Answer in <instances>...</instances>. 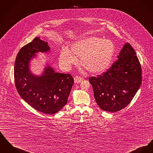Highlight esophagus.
<instances>
[{
    "mask_svg": "<svg viewBox=\"0 0 153 153\" xmlns=\"http://www.w3.org/2000/svg\"><path fill=\"white\" fill-rule=\"evenodd\" d=\"M83 80V78H82V77H80V76H76L75 77H74V82L76 83H80V82H81Z\"/></svg>",
    "mask_w": 153,
    "mask_h": 153,
    "instance_id": "esophagus-1",
    "label": "esophagus"
}]
</instances>
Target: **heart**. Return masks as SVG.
<instances>
[{"instance_id":"heart-1","label":"heart","mask_w":153,"mask_h":153,"mask_svg":"<svg viewBox=\"0 0 153 153\" xmlns=\"http://www.w3.org/2000/svg\"><path fill=\"white\" fill-rule=\"evenodd\" d=\"M115 53L112 42L97 36H89L72 44L71 51L62 48L60 54V62L70 68L78 63L76 57H81L82 66L87 71L98 74L104 71L110 65Z\"/></svg>"}]
</instances>
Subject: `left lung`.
<instances>
[{
  "label": "left lung",
  "mask_w": 153,
  "mask_h": 153,
  "mask_svg": "<svg viewBox=\"0 0 153 153\" xmlns=\"http://www.w3.org/2000/svg\"><path fill=\"white\" fill-rule=\"evenodd\" d=\"M136 55L127 43L109 70L97 77L89 78L96 102L102 110L120 111L130 103L140 88L142 69Z\"/></svg>",
  "instance_id": "8db88e82"
}]
</instances>
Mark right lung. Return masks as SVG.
Masks as SVG:
<instances>
[{"instance_id": "right-lung-1", "label": "right lung", "mask_w": 153, "mask_h": 153, "mask_svg": "<svg viewBox=\"0 0 153 153\" xmlns=\"http://www.w3.org/2000/svg\"><path fill=\"white\" fill-rule=\"evenodd\" d=\"M48 42L39 37L20 49L14 64V81L21 97L32 108L46 114L59 112L67 104L74 84L68 74L54 71L46 64L41 75H35L30 70L31 61L39 52H49Z\"/></svg>"}]
</instances>
